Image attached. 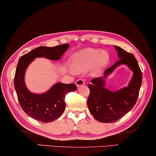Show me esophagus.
<instances>
[{"label":"esophagus","instance_id":"34e87169","mask_svg":"<svg viewBox=\"0 0 156 156\" xmlns=\"http://www.w3.org/2000/svg\"><path fill=\"white\" fill-rule=\"evenodd\" d=\"M84 83H85V81H84L83 80H81V79H80V80H77L76 81V86H77V87H80V86L84 85Z\"/></svg>","mask_w":156,"mask_h":156}]
</instances>
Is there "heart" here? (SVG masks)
Here are the masks:
<instances>
[{
  "label": "heart",
  "instance_id": "heart-1",
  "mask_svg": "<svg viewBox=\"0 0 156 156\" xmlns=\"http://www.w3.org/2000/svg\"><path fill=\"white\" fill-rule=\"evenodd\" d=\"M110 55L106 50L88 48L72 55L71 66L75 72H82L92 68L94 75H99L108 65Z\"/></svg>",
  "mask_w": 156,
  "mask_h": 156
}]
</instances>
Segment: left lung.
<instances>
[{
    "mask_svg": "<svg viewBox=\"0 0 156 156\" xmlns=\"http://www.w3.org/2000/svg\"><path fill=\"white\" fill-rule=\"evenodd\" d=\"M119 60L105 71L101 77L94 78L88 85L90 89L87 105L89 111L97 120L103 123L116 122L133 108L138 98L142 75L138 63L131 53L114 45ZM122 65H126L133 72L128 86L112 91L105 87L108 76Z\"/></svg>",
    "mask_w": 156,
    "mask_h": 156,
    "instance_id": "left-lung-1",
    "label": "left lung"
}]
</instances>
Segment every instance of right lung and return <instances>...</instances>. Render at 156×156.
<instances>
[{
    "label": "right lung",
    "instance_id": "right-lung-1",
    "mask_svg": "<svg viewBox=\"0 0 156 156\" xmlns=\"http://www.w3.org/2000/svg\"><path fill=\"white\" fill-rule=\"evenodd\" d=\"M69 46L66 43L53 48L38 47L19 58L14 76V88L22 109L36 120L48 123L58 119L65 111V95L69 92L75 91L76 86L74 83L58 82L44 93H32L25 84L26 70L36 58L59 60Z\"/></svg>",
    "mask_w": 156,
    "mask_h": 156
}]
</instances>
